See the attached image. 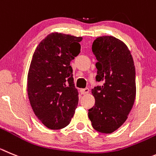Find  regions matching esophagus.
I'll list each match as a JSON object with an SVG mask.
<instances>
[{
  "mask_svg": "<svg viewBox=\"0 0 156 156\" xmlns=\"http://www.w3.org/2000/svg\"><path fill=\"white\" fill-rule=\"evenodd\" d=\"M80 91H81V94H86L89 92V89L86 88H84V89H81L80 90Z\"/></svg>",
  "mask_w": 156,
  "mask_h": 156,
  "instance_id": "obj_1",
  "label": "esophagus"
}]
</instances>
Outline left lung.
Listing matches in <instances>:
<instances>
[{"label":"left lung","instance_id":"8db88e82","mask_svg":"<svg viewBox=\"0 0 156 156\" xmlns=\"http://www.w3.org/2000/svg\"><path fill=\"white\" fill-rule=\"evenodd\" d=\"M98 62L96 80L101 86L91 90L95 103L88 110L92 127L109 134L124 124L136 95L135 68L127 45L112 36H101L91 47Z\"/></svg>","mask_w":156,"mask_h":156}]
</instances>
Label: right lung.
Segmentation results:
<instances>
[{
	"label": "right lung",
	"mask_w": 156,
	"mask_h": 156,
	"mask_svg": "<svg viewBox=\"0 0 156 156\" xmlns=\"http://www.w3.org/2000/svg\"><path fill=\"white\" fill-rule=\"evenodd\" d=\"M82 37L51 33L36 48L27 73V95L34 114L51 129L70 123L78 103L70 62L80 53Z\"/></svg>",
	"instance_id": "obj_1"
}]
</instances>
